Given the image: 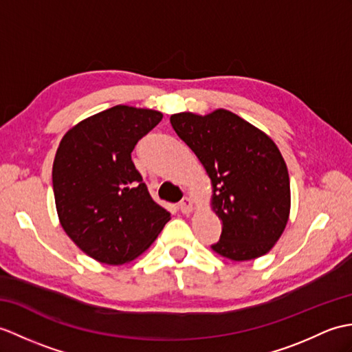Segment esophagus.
<instances>
[{"label":"esophagus","mask_w":352,"mask_h":352,"mask_svg":"<svg viewBox=\"0 0 352 352\" xmlns=\"http://www.w3.org/2000/svg\"><path fill=\"white\" fill-rule=\"evenodd\" d=\"M178 207H179V211H182V213L189 214L190 211L193 210V202H192L190 198H187V196H186V198H183L182 201H179Z\"/></svg>","instance_id":"34e87169"}]
</instances>
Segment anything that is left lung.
<instances>
[{
  "mask_svg": "<svg viewBox=\"0 0 352 352\" xmlns=\"http://www.w3.org/2000/svg\"><path fill=\"white\" fill-rule=\"evenodd\" d=\"M170 124L213 183L222 234L211 248L234 261L265 255L287 226L291 207L287 163L276 144L225 109L206 117L174 113Z\"/></svg>",
  "mask_w": 352,
  "mask_h": 352,
  "instance_id": "8db88e82",
  "label": "left lung"
}]
</instances>
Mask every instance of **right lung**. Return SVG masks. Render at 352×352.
Wrapping results in <instances>:
<instances>
[{
    "label": "right lung",
    "instance_id": "right-lung-1",
    "mask_svg": "<svg viewBox=\"0 0 352 352\" xmlns=\"http://www.w3.org/2000/svg\"><path fill=\"white\" fill-rule=\"evenodd\" d=\"M162 113L117 104L80 121L61 139L52 168L63 230L103 264L132 261L170 219L153 201L132 151Z\"/></svg>",
    "mask_w": 352,
    "mask_h": 352
}]
</instances>
